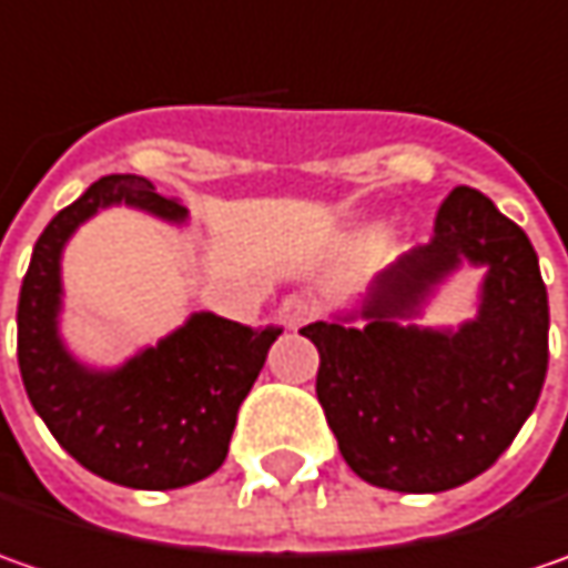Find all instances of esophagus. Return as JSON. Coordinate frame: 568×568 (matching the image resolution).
Wrapping results in <instances>:
<instances>
[{"mask_svg": "<svg viewBox=\"0 0 568 568\" xmlns=\"http://www.w3.org/2000/svg\"><path fill=\"white\" fill-rule=\"evenodd\" d=\"M313 316H316V306L306 303V300H300V296H287V300L277 306V322H281L284 328H300V325H306Z\"/></svg>", "mask_w": 568, "mask_h": 568, "instance_id": "1", "label": "esophagus"}]
</instances>
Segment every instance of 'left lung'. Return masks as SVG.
Wrapping results in <instances>:
<instances>
[{"mask_svg": "<svg viewBox=\"0 0 568 568\" xmlns=\"http://www.w3.org/2000/svg\"><path fill=\"white\" fill-rule=\"evenodd\" d=\"M462 264L485 268L478 316L410 323ZM547 332L531 240L470 186L448 192L433 240L376 274L354 310L300 328L318 347L316 395L344 462L398 493L462 487L513 446L544 388Z\"/></svg>", "mask_w": 568, "mask_h": 568, "instance_id": "1", "label": "left lung"}]
</instances>
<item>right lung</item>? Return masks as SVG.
Returning a JSON list of instances; mask_svg holds the SVG:
<instances>
[{
  "mask_svg": "<svg viewBox=\"0 0 568 568\" xmlns=\"http://www.w3.org/2000/svg\"><path fill=\"white\" fill-rule=\"evenodd\" d=\"M129 205L186 224L189 211L154 186L113 173L62 207L33 246L18 296V366L33 410L78 465L132 490H176L224 465L236 410L258 379L281 328L192 316L135 357L98 369L59 335L62 250L84 221Z\"/></svg>",
  "mask_w": 568,
  "mask_h": 568,
  "instance_id": "right-lung-1",
  "label": "right lung"
}]
</instances>
